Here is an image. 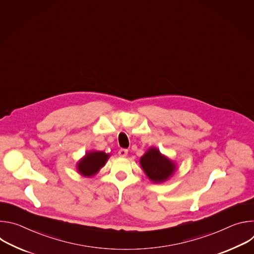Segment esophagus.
Returning a JSON list of instances; mask_svg holds the SVG:
<instances>
[{
    "label": "esophagus",
    "mask_w": 254,
    "mask_h": 254,
    "mask_svg": "<svg viewBox=\"0 0 254 254\" xmlns=\"http://www.w3.org/2000/svg\"><path fill=\"white\" fill-rule=\"evenodd\" d=\"M119 155H120V157H123V158L127 157V150H126V149H121V150L119 151Z\"/></svg>",
    "instance_id": "esophagus-1"
}]
</instances>
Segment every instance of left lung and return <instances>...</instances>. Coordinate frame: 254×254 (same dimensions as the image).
Masks as SVG:
<instances>
[{"label":"left lung","mask_w":254,"mask_h":254,"mask_svg":"<svg viewBox=\"0 0 254 254\" xmlns=\"http://www.w3.org/2000/svg\"><path fill=\"white\" fill-rule=\"evenodd\" d=\"M139 164L148 179L155 184L166 182L177 171L176 162L163 155L155 147L148 149L139 159Z\"/></svg>","instance_id":"obj_1"}]
</instances>
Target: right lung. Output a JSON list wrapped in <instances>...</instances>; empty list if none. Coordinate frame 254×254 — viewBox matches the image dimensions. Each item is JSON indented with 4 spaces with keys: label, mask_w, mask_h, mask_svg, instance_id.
<instances>
[{
    "label": "right lung",
    "mask_w": 254,
    "mask_h": 254,
    "mask_svg": "<svg viewBox=\"0 0 254 254\" xmlns=\"http://www.w3.org/2000/svg\"><path fill=\"white\" fill-rule=\"evenodd\" d=\"M110 157V154H106L101 151L86 152L76 165L77 173L86 178L93 177L105 165Z\"/></svg>",
    "instance_id": "obj_1"
}]
</instances>
